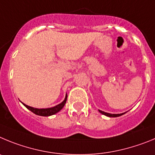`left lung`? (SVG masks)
Instances as JSON below:
<instances>
[{
	"mask_svg": "<svg viewBox=\"0 0 155 155\" xmlns=\"http://www.w3.org/2000/svg\"><path fill=\"white\" fill-rule=\"evenodd\" d=\"M99 111H100V113H101L102 114H104V115L107 116V117H120V116L123 115V114H108V113L104 112V111H102V110H99Z\"/></svg>",
	"mask_w": 155,
	"mask_h": 155,
	"instance_id": "8db88e82",
	"label": "left lung"
}]
</instances>
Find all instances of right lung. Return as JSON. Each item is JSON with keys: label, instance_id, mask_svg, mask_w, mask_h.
Segmentation results:
<instances>
[{"label": "right lung", "instance_id": "right-lung-1", "mask_svg": "<svg viewBox=\"0 0 155 155\" xmlns=\"http://www.w3.org/2000/svg\"><path fill=\"white\" fill-rule=\"evenodd\" d=\"M66 100H67V95H66V97H65V100H63V102H62L60 104H58V105L55 106V107H51V108H47V109H37V108H34V107H29V106L25 105V104H23L29 110H31L32 113H34V114H36V115L43 116V117H48V116L53 115V114L58 113V111H60L62 109V107H64V105L65 104V103H66Z\"/></svg>", "mask_w": 155, "mask_h": 155}]
</instances>
